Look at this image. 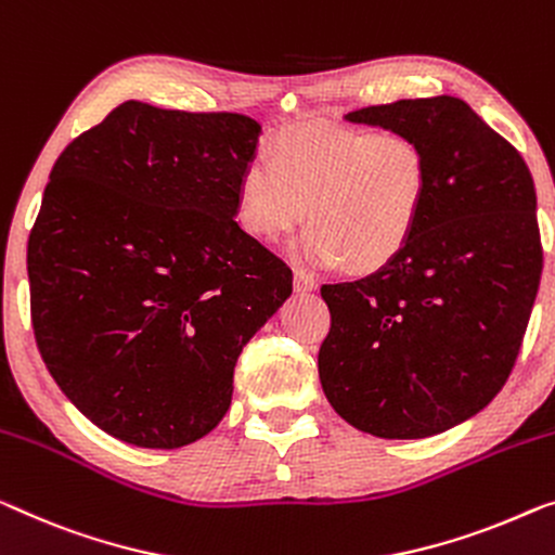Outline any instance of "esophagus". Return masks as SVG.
Segmentation results:
<instances>
[{"label":"esophagus","mask_w":555,"mask_h":555,"mask_svg":"<svg viewBox=\"0 0 555 555\" xmlns=\"http://www.w3.org/2000/svg\"><path fill=\"white\" fill-rule=\"evenodd\" d=\"M294 286H296V292H313L319 284H317V279H313L311 274H306V271H296Z\"/></svg>","instance_id":"esophagus-1"}]
</instances>
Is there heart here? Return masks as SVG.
<instances>
[{"mask_svg":"<svg viewBox=\"0 0 555 555\" xmlns=\"http://www.w3.org/2000/svg\"><path fill=\"white\" fill-rule=\"evenodd\" d=\"M428 184L416 139L369 127H301L284 131L244 169L238 221L261 242H279L306 211V259L366 274L406 246Z\"/></svg>","mask_w":555,"mask_h":555,"instance_id":"1","label":"heart"}]
</instances>
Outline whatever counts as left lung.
<instances>
[{
  "instance_id": "obj_1",
  "label": "left lung",
  "mask_w": 555,
  "mask_h": 555,
  "mask_svg": "<svg viewBox=\"0 0 555 555\" xmlns=\"http://www.w3.org/2000/svg\"><path fill=\"white\" fill-rule=\"evenodd\" d=\"M346 119L416 139L431 184L391 263L321 286L331 311L321 386L363 434H443L489 406L524 344L543 269L533 177L456 96L363 106Z\"/></svg>"
}]
</instances>
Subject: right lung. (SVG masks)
Listing matches in <instances>:
<instances>
[{
  "label": "right lung",
  "instance_id": "add662e5",
  "mask_svg": "<svg viewBox=\"0 0 555 555\" xmlns=\"http://www.w3.org/2000/svg\"><path fill=\"white\" fill-rule=\"evenodd\" d=\"M261 124L124 102L56 159L27 244L37 349L94 426L142 449L217 428L292 269L238 227Z\"/></svg>",
  "mask_w": 555,
  "mask_h": 555
}]
</instances>
